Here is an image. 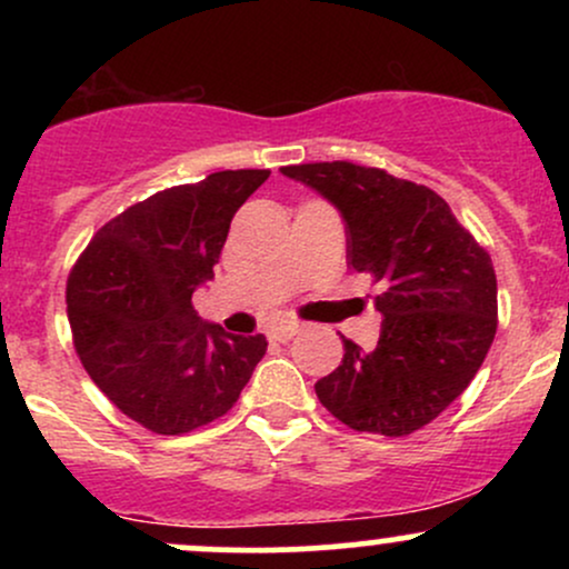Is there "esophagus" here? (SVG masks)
Here are the masks:
<instances>
[{"instance_id":"34e87169","label":"esophagus","mask_w":569,"mask_h":569,"mask_svg":"<svg viewBox=\"0 0 569 569\" xmlns=\"http://www.w3.org/2000/svg\"><path fill=\"white\" fill-rule=\"evenodd\" d=\"M299 335V323H280L276 329H270V337L276 339V342H289Z\"/></svg>"}]
</instances>
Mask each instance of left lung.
<instances>
[{"instance_id":"left-lung-1","label":"left lung","mask_w":569,"mask_h":569,"mask_svg":"<svg viewBox=\"0 0 569 569\" xmlns=\"http://www.w3.org/2000/svg\"><path fill=\"white\" fill-rule=\"evenodd\" d=\"M280 173L335 202L348 264L382 293L380 342L316 382L318 401L352 430L409 436L441 415L485 363L498 331V278L489 253L433 189L348 160L286 166Z\"/></svg>"}]
</instances>
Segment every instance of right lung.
<instances>
[{
	"instance_id": "right-lung-1",
	"label": "right lung",
	"mask_w": 569,
	"mask_h": 569,
	"mask_svg": "<svg viewBox=\"0 0 569 569\" xmlns=\"http://www.w3.org/2000/svg\"><path fill=\"white\" fill-rule=\"evenodd\" d=\"M270 171H219L154 192L101 227L71 267L67 307L84 371L122 415L181 436L219 420L267 352L264 335L200 321L230 221Z\"/></svg>"
}]
</instances>
